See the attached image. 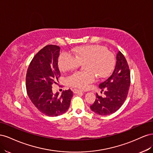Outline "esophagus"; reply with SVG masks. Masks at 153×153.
Segmentation results:
<instances>
[{"mask_svg":"<svg viewBox=\"0 0 153 153\" xmlns=\"http://www.w3.org/2000/svg\"><path fill=\"white\" fill-rule=\"evenodd\" d=\"M73 92H74V93H75V94H78V93H80V92H82V91L78 90V89H74L73 90Z\"/></svg>","mask_w":153,"mask_h":153,"instance_id":"obj_1","label":"esophagus"}]
</instances>
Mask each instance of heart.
Masks as SVG:
<instances>
[{
	"mask_svg": "<svg viewBox=\"0 0 153 153\" xmlns=\"http://www.w3.org/2000/svg\"><path fill=\"white\" fill-rule=\"evenodd\" d=\"M74 56L66 52L60 54L58 66L66 72L73 70L84 64L85 71L74 73L66 78L68 85L80 89H85L95 80L108 76L114 67L115 60L113 53L103 46L85 45L72 50Z\"/></svg>",
	"mask_w": 153,
	"mask_h": 153,
	"instance_id": "b5f03b06",
	"label": "heart"
}]
</instances>
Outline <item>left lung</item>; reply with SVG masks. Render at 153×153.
Masks as SVG:
<instances>
[{
  "instance_id": "1",
  "label": "left lung",
  "mask_w": 153,
  "mask_h": 153,
  "mask_svg": "<svg viewBox=\"0 0 153 153\" xmlns=\"http://www.w3.org/2000/svg\"><path fill=\"white\" fill-rule=\"evenodd\" d=\"M113 73L107 80L100 84L104 91V98L96 94L91 109L97 114L107 115L118 110L126 100L130 85V71L124 55L119 51Z\"/></svg>"
}]
</instances>
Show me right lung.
I'll return each instance as SVG.
<instances>
[{
    "label": "right lung",
    "instance_id": "add662e5",
    "mask_svg": "<svg viewBox=\"0 0 153 153\" xmlns=\"http://www.w3.org/2000/svg\"><path fill=\"white\" fill-rule=\"evenodd\" d=\"M60 47L48 45L37 53L31 61L26 75V89L32 103L41 113L56 117L65 113L70 105L73 92L64 91L61 96L52 88L61 76L58 67Z\"/></svg>",
    "mask_w": 153,
    "mask_h": 153
}]
</instances>
